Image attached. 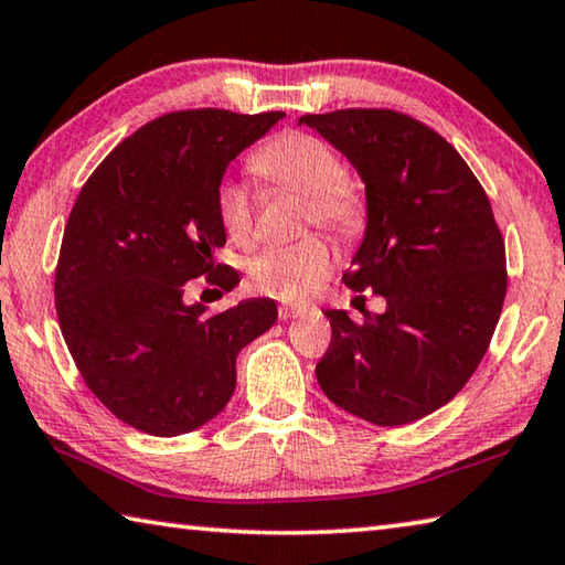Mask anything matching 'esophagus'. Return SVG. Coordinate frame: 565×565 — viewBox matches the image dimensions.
Wrapping results in <instances>:
<instances>
[{
	"label": "esophagus",
	"mask_w": 565,
	"mask_h": 565,
	"mask_svg": "<svg viewBox=\"0 0 565 565\" xmlns=\"http://www.w3.org/2000/svg\"><path fill=\"white\" fill-rule=\"evenodd\" d=\"M306 309H299V306H279V319L289 321V319H299L303 317Z\"/></svg>",
	"instance_id": "34e87169"
}]
</instances>
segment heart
<instances>
[{
	"label": "heart",
	"mask_w": 565,
	"mask_h": 565,
	"mask_svg": "<svg viewBox=\"0 0 565 565\" xmlns=\"http://www.w3.org/2000/svg\"><path fill=\"white\" fill-rule=\"evenodd\" d=\"M248 167L271 191H291L301 196V228L321 226L343 242H353L366 228V196L347 177V167L337 151L313 134H279L254 151ZM214 209L224 234L234 244L252 242L254 202L244 181L218 179ZM333 266V246L321 234H309L291 246L256 254L246 264V276L254 291L286 303H303L331 279Z\"/></svg>",
	"instance_id": "heart-1"
}]
</instances>
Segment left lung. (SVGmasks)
<instances>
[{
  "label": "left lung",
  "instance_id": "8db88e82",
  "mask_svg": "<svg viewBox=\"0 0 565 565\" xmlns=\"http://www.w3.org/2000/svg\"><path fill=\"white\" fill-rule=\"evenodd\" d=\"M301 121L366 181V236L343 284L386 299V313L361 306V321L327 311L331 343L317 379L353 416L411 424L448 404L489 351L509 286L501 228L471 167L424 121L396 109Z\"/></svg>",
  "mask_w": 565,
  "mask_h": 565
}]
</instances>
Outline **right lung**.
Segmentation results:
<instances>
[{
  "label": "right lung",
  "instance_id": "1",
  "mask_svg": "<svg viewBox=\"0 0 565 565\" xmlns=\"http://www.w3.org/2000/svg\"><path fill=\"white\" fill-rule=\"evenodd\" d=\"M284 111L181 109L151 119L92 171L70 212L54 269L62 337L84 384L114 416L179 436L222 411L236 356L276 321L271 299L209 311L184 303L191 279L232 291L214 189L238 151ZM209 291V289H206Z\"/></svg>",
  "mask_w": 565,
  "mask_h": 565
}]
</instances>
